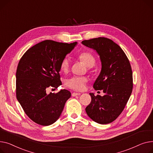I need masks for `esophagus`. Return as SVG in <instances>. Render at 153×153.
<instances>
[{"mask_svg": "<svg viewBox=\"0 0 153 153\" xmlns=\"http://www.w3.org/2000/svg\"><path fill=\"white\" fill-rule=\"evenodd\" d=\"M81 95V93H73L71 94V96H79Z\"/></svg>", "mask_w": 153, "mask_h": 153, "instance_id": "obj_1", "label": "esophagus"}]
</instances>
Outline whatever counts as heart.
<instances>
[{"mask_svg":"<svg viewBox=\"0 0 153 153\" xmlns=\"http://www.w3.org/2000/svg\"><path fill=\"white\" fill-rule=\"evenodd\" d=\"M78 59L88 67H92L96 63L95 57L91 53L84 52L81 53L78 56ZM70 67V60L67 57H65L60 63V70L63 72H67ZM88 82V78L86 76H71L67 78L65 84L67 87L74 89L75 91H81L85 88L86 83Z\"/></svg>","mask_w":153,"mask_h":153,"instance_id":"obj_1","label":"heart"}]
</instances>
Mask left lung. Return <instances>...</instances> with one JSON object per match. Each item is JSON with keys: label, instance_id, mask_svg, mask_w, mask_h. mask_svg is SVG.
I'll list each match as a JSON object with an SVG mask.
<instances>
[{"label": "left lung", "instance_id": "obj_1", "mask_svg": "<svg viewBox=\"0 0 153 153\" xmlns=\"http://www.w3.org/2000/svg\"><path fill=\"white\" fill-rule=\"evenodd\" d=\"M82 43L94 50L100 56L102 67L93 88L105 94L101 96L89 93L91 101L86 107V112L95 122L111 123L122 113L132 92L130 62L121 48L110 39L100 37Z\"/></svg>", "mask_w": 153, "mask_h": 153}]
</instances>
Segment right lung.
I'll return each instance as SVG.
<instances>
[{
	"instance_id": "obj_1",
	"label": "right lung",
	"mask_w": 153,
	"mask_h": 153,
	"mask_svg": "<svg viewBox=\"0 0 153 153\" xmlns=\"http://www.w3.org/2000/svg\"><path fill=\"white\" fill-rule=\"evenodd\" d=\"M51 40L43 41L27 51L16 73V94L25 114L33 122L48 126L60 117L71 96L67 89L47 93L49 87L62 85L60 63L76 46Z\"/></svg>"
}]
</instances>
